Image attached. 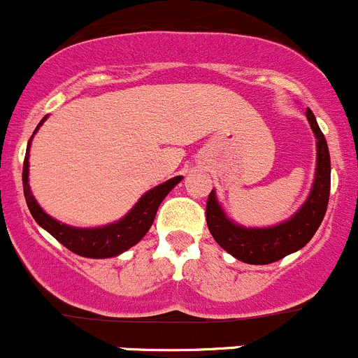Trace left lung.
Segmentation results:
<instances>
[{"mask_svg":"<svg viewBox=\"0 0 358 358\" xmlns=\"http://www.w3.org/2000/svg\"><path fill=\"white\" fill-rule=\"evenodd\" d=\"M307 119L317 139L315 176L307 200L288 220L271 227H245L226 215L215 191L212 189L206 201V226L213 239L234 259L252 265L272 264L303 248L319 229L329 201L331 158L326 138L310 108L307 110Z\"/></svg>","mask_w":358,"mask_h":358,"instance_id":"obj_1","label":"left lung"}]
</instances>
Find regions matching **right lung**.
Wrapping results in <instances>:
<instances>
[{"label":"right lung","mask_w":358,"mask_h":358,"mask_svg":"<svg viewBox=\"0 0 358 358\" xmlns=\"http://www.w3.org/2000/svg\"><path fill=\"white\" fill-rule=\"evenodd\" d=\"M46 119L48 115L38 124L34 134ZM32 138L34 136H31V139H29L24 160V172H22L24 194L29 210H31L36 222L44 231H48L55 239H58L70 252L77 253L80 257H86V259H110V257H117L120 253L127 252L136 243L141 241L145 234L150 231V227H152L158 206L164 201V198L174 189L176 184L182 180V176H178V178L165 180L160 186H155L153 189L146 191L139 198L138 203L132 206L122 219L117 220V222L106 224V226L101 227H73L48 215L41 208V205L36 201L34 194H32L31 186H29V150H31Z\"/></svg>","instance_id":"1"}]
</instances>
